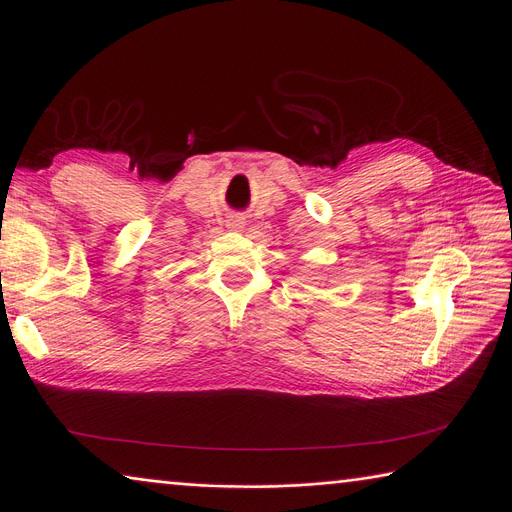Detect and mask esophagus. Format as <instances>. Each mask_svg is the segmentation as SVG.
I'll use <instances>...</instances> for the list:
<instances>
[{"instance_id":"esophagus-1","label":"esophagus","mask_w":512,"mask_h":512,"mask_svg":"<svg viewBox=\"0 0 512 512\" xmlns=\"http://www.w3.org/2000/svg\"><path fill=\"white\" fill-rule=\"evenodd\" d=\"M226 226H228V228H232V230H241V228L245 226V220H243V218H239V215H232L230 220H226Z\"/></svg>"}]
</instances>
